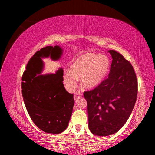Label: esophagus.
Wrapping results in <instances>:
<instances>
[{"label":"esophagus","mask_w":155,"mask_h":155,"mask_svg":"<svg viewBox=\"0 0 155 155\" xmlns=\"http://www.w3.org/2000/svg\"><path fill=\"white\" fill-rule=\"evenodd\" d=\"M82 93L80 91H77L75 92V94H74V100L75 101H77V100L79 98H81V96H82Z\"/></svg>","instance_id":"obj_1"}]
</instances>
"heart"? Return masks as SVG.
I'll return each mask as SVG.
<instances>
[{"mask_svg":"<svg viewBox=\"0 0 155 155\" xmlns=\"http://www.w3.org/2000/svg\"><path fill=\"white\" fill-rule=\"evenodd\" d=\"M111 62L104 54L86 53L72 61L70 70L65 73L64 82L70 90H73L81 76L82 85L94 87L103 82L110 70Z\"/></svg>","mask_w":155,"mask_h":155,"instance_id":"1","label":"heart"}]
</instances>
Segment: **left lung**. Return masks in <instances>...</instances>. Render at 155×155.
<instances>
[{
    "mask_svg": "<svg viewBox=\"0 0 155 155\" xmlns=\"http://www.w3.org/2000/svg\"><path fill=\"white\" fill-rule=\"evenodd\" d=\"M108 52L113 59L108 78L83 93L87 102L89 128L99 136L114 134L124 125L137 96V81L132 65L120 52Z\"/></svg>",
    "mask_w": 155,
    "mask_h": 155,
    "instance_id": "obj_1",
    "label": "left lung"
}]
</instances>
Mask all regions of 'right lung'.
I'll use <instances>...</instances> for the list:
<instances>
[{
  "label": "right lung",
  "mask_w": 155,
  "mask_h": 155,
  "mask_svg": "<svg viewBox=\"0 0 155 155\" xmlns=\"http://www.w3.org/2000/svg\"><path fill=\"white\" fill-rule=\"evenodd\" d=\"M62 54L58 46H46L29 59L22 77V94L28 115L37 127L48 133L57 134L68 127L74 104V95L64 87V71L41 75L42 57L57 60Z\"/></svg>",
  "instance_id": "right-lung-1"
}]
</instances>
